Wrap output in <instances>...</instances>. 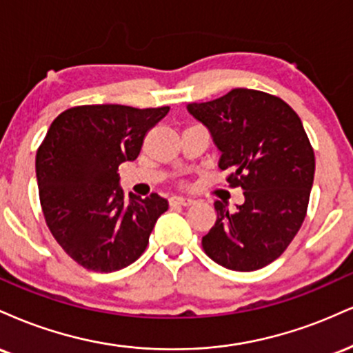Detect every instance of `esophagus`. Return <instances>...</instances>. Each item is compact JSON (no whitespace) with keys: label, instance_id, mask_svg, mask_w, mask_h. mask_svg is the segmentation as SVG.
I'll return each instance as SVG.
<instances>
[{"label":"esophagus","instance_id":"obj_1","mask_svg":"<svg viewBox=\"0 0 353 353\" xmlns=\"http://www.w3.org/2000/svg\"><path fill=\"white\" fill-rule=\"evenodd\" d=\"M194 203V200L192 198H185V196H173L170 200V205H180V206H192Z\"/></svg>","mask_w":353,"mask_h":353}]
</instances>
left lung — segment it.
I'll list each match as a JSON object with an SVG mask.
<instances>
[{
    "mask_svg": "<svg viewBox=\"0 0 353 353\" xmlns=\"http://www.w3.org/2000/svg\"><path fill=\"white\" fill-rule=\"evenodd\" d=\"M221 152L231 188L244 203L234 213L216 201L218 218L201 246L219 266L256 271L279 258L307 213L316 157L299 115L276 95L233 89L210 102L188 103Z\"/></svg>",
    "mask_w": 353,
    "mask_h": 353,
    "instance_id": "left-lung-1",
    "label": "left lung"
}]
</instances>
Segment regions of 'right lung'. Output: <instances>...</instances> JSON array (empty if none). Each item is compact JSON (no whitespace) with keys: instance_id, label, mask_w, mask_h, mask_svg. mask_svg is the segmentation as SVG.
Instances as JSON below:
<instances>
[{"instance_id":"right-lung-1","label":"right lung","mask_w":353,"mask_h":353,"mask_svg":"<svg viewBox=\"0 0 353 353\" xmlns=\"http://www.w3.org/2000/svg\"><path fill=\"white\" fill-rule=\"evenodd\" d=\"M170 107L135 109L117 103L70 107L54 119L36 153L39 200L59 246L94 272L127 268L147 250L168 201L128 194L119 165L139 157L147 132Z\"/></svg>"}]
</instances>
